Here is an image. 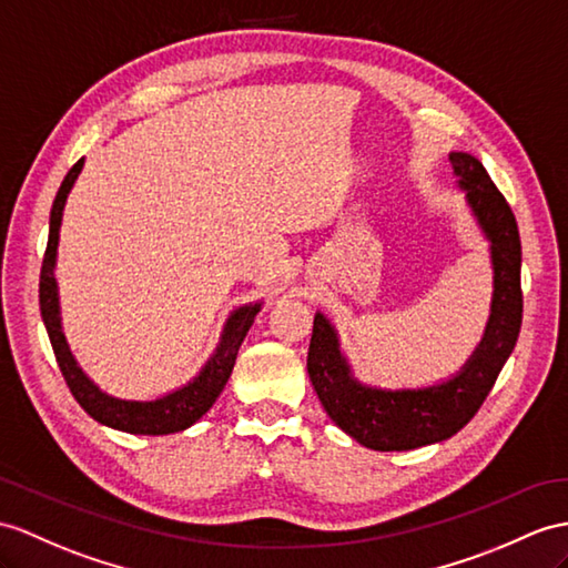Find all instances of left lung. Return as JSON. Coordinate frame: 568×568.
<instances>
[{"label":"left lung","instance_id":"1","mask_svg":"<svg viewBox=\"0 0 568 568\" xmlns=\"http://www.w3.org/2000/svg\"><path fill=\"white\" fill-rule=\"evenodd\" d=\"M453 173L489 239L494 265L491 315L484 337L458 376L417 390H381L362 385L339 352L337 332L315 313L308 376L329 419L373 450H412L438 444L475 417L516 347L523 323L520 236L506 197L484 165L463 151L450 154Z\"/></svg>","mask_w":568,"mask_h":568}]
</instances>
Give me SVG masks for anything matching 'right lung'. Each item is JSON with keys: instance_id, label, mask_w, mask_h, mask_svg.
I'll return each mask as SVG.
<instances>
[{"instance_id": "add662e5", "label": "right lung", "mask_w": 568, "mask_h": 568, "mask_svg": "<svg viewBox=\"0 0 568 568\" xmlns=\"http://www.w3.org/2000/svg\"><path fill=\"white\" fill-rule=\"evenodd\" d=\"M81 169H84V159H79L72 169H69L58 190V195H54L52 210H50V236H48L43 267H40V288H38L40 315H43L54 358H58L62 376L69 385V390H72L74 399L84 407V412L91 414L95 422H101L110 428H118V432L142 434V436H163V434L183 432V428L195 424L202 414H206V409L216 403V397L221 395V390H224V385L233 371V364H236L241 342L247 335V329H251L255 315L260 313V303L243 306L231 313L216 352L212 354L210 362L204 364L200 376L195 381H190L187 385H183V388H178L159 399H151V403L105 395L99 385H93L87 378V373L79 368L77 358L67 347L62 323H60L58 282H54V260H58L62 210H64L69 190H72Z\"/></svg>"}]
</instances>
